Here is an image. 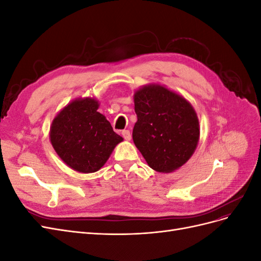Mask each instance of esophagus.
<instances>
[{
    "mask_svg": "<svg viewBox=\"0 0 261 261\" xmlns=\"http://www.w3.org/2000/svg\"><path fill=\"white\" fill-rule=\"evenodd\" d=\"M122 136H123V138H124L125 140H130V138H132L130 132H129V130H127V129H124V130H122Z\"/></svg>",
    "mask_w": 261,
    "mask_h": 261,
    "instance_id": "esophagus-1",
    "label": "esophagus"
}]
</instances>
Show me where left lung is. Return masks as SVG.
<instances>
[{"instance_id":"left-lung-1","label":"left lung","mask_w":261,"mask_h":261,"mask_svg":"<svg viewBox=\"0 0 261 261\" xmlns=\"http://www.w3.org/2000/svg\"><path fill=\"white\" fill-rule=\"evenodd\" d=\"M137 122L133 139L151 169L169 173L181 167L199 140V122L183 97L160 85L135 92Z\"/></svg>"}]
</instances>
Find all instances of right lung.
Wrapping results in <instances>:
<instances>
[{
	"label": "right lung",
	"instance_id": "add662e5",
	"mask_svg": "<svg viewBox=\"0 0 261 261\" xmlns=\"http://www.w3.org/2000/svg\"><path fill=\"white\" fill-rule=\"evenodd\" d=\"M98 101L91 98L70 102L55 116L50 129L51 144L69 168L93 173L103 167L123 138L113 130Z\"/></svg>",
	"mask_w": 261,
	"mask_h": 261
}]
</instances>
